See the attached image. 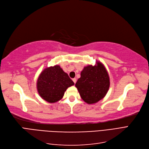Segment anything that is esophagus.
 Instances as JSON below:
<instances>
[{
	"label": "esophagus",
	"mask_w": 149,
	"mask_h": 149,
	"mask_svg": "<svg viewBox=\"0 0 149 149\" xmlns=\"http://www.w3.org/2000/svg\"><path fill=\"white\" fill-rule=\"evenodd\" d=\"M72 80H73V81H74V84H75V83H76V81H77V79H76L75 78L73 79H72Z\"/></svg>",
	"instance_id": "34e87169"
}]
</instances>
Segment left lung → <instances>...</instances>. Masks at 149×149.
<instances>
[{
  "label": "left lung",
  "mask_w": 149,
  "mask_h": 149,
  "mask_svg": "<svg viewBox=\"0 0 149 149\" xmlns=\"http://www.w3.org/2000/svg\"><path fill=\"white\" fill-rule=\"evenodd\" d=\"M75 86L85 102L88 104L97 102L105 97L110 86L109 76L106 68L99 61L94 66H86L81 72L80 78Z\"/></svg>",
  "instance_id": "1"
}]
</instances>
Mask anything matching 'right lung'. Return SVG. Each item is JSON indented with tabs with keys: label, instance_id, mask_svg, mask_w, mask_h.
<instances>
[{
	"label": "right lung",
	"instance_id": "obj_1",
	"mask_svg": "<svg viewBox=\"0 0 149 149\" xmlns=\"http://www.w3.org/2000/svg\"><path fill=\"white\" fill-rule=\"evenodd\" d=\"M74 85L58 65L44 69L37 79L38 94L45 101L54 103L61 100L68 88Z\"/></svg>",
	"mask_w": 149,
	"mask_h": 149
}]
</instances>
